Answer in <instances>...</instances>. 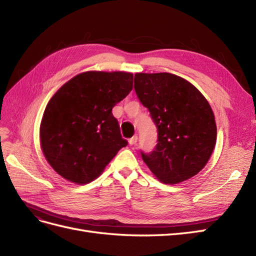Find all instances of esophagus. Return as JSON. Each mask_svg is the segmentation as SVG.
<instances>
[{
	"label": "esophagus",
	"instance_id": "34e87169",
	"mask_svg": "<svg viewBox=\"0 0 256 256\" xmlns=\"http://www.w3.org/2000/svg\"><path fill=\"white\" fill-rule=\"evenodd\" d=\"M138 142V136H134L131 138H129V144L130 145H136Z\"/></svg>",
	"mask_w": 256,
	"mask_h": 256
}]
</instances>
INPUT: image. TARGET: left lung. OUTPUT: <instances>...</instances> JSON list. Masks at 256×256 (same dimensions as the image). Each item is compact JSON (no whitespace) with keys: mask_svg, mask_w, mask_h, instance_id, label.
I'll return each mask as SVG.
<instances>
[{"mask_svg":"<svg viewBox=\"0 0 256 256\" xmlns=\"http://www.w3.org/2000/svg\"><path fill=\"white\" fill-rule=\"evenodd\" d=\"M134 90L158 128L156 148L142 152L152 175L176 184L202 171L216 141L214 114L202 92L168 72H136Z\"/></svg>","mask_w":256,"mask_h":256,"instance_id":"8db88e82","label":"left lung"}]
</instances>
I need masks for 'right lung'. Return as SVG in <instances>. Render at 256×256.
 Returning a JSON list of instances; mask_svg holds the SVG:
<instances>
[{"mask_svg":"<svg viewBox=\"0 0 256 256\" xmlns=\"http://www.w3.org/2000/svg\"><path fill=\"white\" fill-rule=\"evenodd\" d=\"M126 72H85L56 90L46 106L40 147L46 160L68 182L85 184L102 174L127 141L112 114L132 90Z\"/></svg>","mask_w":256,"mask_h":256,"instance_id":"obj_1","label":"right lung"}]
</instances>
